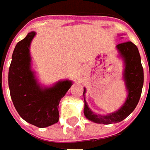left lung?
<instances>
[{
  "label": "left lung",
  "instance_id": "1",
  "mask_svg": "<svg viewBox=\"0 0 150 150\" xmlns=\"http://www.w3.org/2000/svg\"><path fill=\"white\" fill-rule=\"evenodd\" d=\"M117 49L125 63L124 77L129 94L124 106L121 107L117 112L106 116L98 115L92 112L84 98V115L88 119L98 124H110L121 122L134 110L141 96L144 85V69L139 50L130 41L118 44ZM85 93L86 89L83 88V96Z\"/></svg>",
  "mask_w": 150,
  "mask_h": 150
}]
</instances>
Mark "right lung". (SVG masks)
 <instances>
[{
    "label": "right lung",
    "mask_w": 150,
    "mask_h": 150,
    "mask_svg": "<svg viewBox=\"0 0 150 150\" xmlns=\"http://www.w3.org/2000/svg\"><path fill=\"white\" fill-rule=\"evenodd\" d=\"M35 34L28 33L16 44L9 67L8 84L11 100L21 117L38 128H46L58 122L59 103L71 88L72 82H58L49 88L38 85L31 70L29 52Z\"/></svg>",
    "instance_id": "add662e5"
}]
</instances>
